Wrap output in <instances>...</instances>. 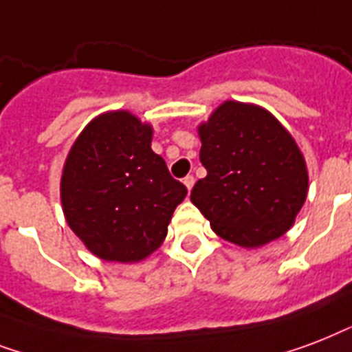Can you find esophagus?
I'll use <instances>...</instances> for the list:
<instances>
[{
    "label": "esophagus",
    "instance_id": "1",
    "mask_svg": "<svg viewBox=\"0 0 352 352\" xmlns=\"http://www.w3.org/2000/svg\"><path fill=\"white\" fill-rule=\"evenodd\" d=\"M184 184H185V187H187V190H190L192 189V185H195V176H185L184 178Z\"/></svg>",
    "mask_w": 352,
    "mask_h": 352
}]
</instances>
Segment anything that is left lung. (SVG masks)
I'll return each mask as SVG.
<instances>
[{"instance_id":"obj_1","label":"left lung","mask_w":352,"mask_h":352,"mask_svg":"<svg viewBox=\"0 0 352 352\" xmlns=\"http://www.w3.org/2000/svg\"><path fill=\"white\" fill-rule=\"evenodd\" d=\"M207 168L190 201L217 235L244 248L285 235L303 207L309 174L290 133L263 108L228 100L198 128Z\"/></svg>"}]
</instances>
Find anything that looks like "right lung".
<instances>
[{"label": "right lung", "instance_id": "add662e5", "mask_svg": "<svg viewBox=\"0 0 352 352\" xmlns=\"http://www.w3.org/2000/svg\"><path fill=\"white\" fill-rule=\"evenodd\" d=\"M151 141L148 124L128 111H111L84 128L65 160L60 184L65 220L104 261L151 255L187 195Z\"/></svg>", "mask_w": 352, "mask_h": 352}]
</instances>
